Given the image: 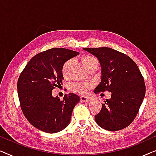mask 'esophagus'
I'll return each instance as SVG.
<instances>
[{"mask_svg": "<svg viewBox=\"0 0 156 156\" xmlns=\"http://www.w3.org/2000/svg\"><path fill=\"white\" fill-rule=\"evenodd\" d=\"M80 99H81V101L83 102H88V101H91V98L89 97H84V96H82V97H80Z\"/></svg>", "mask_w": 156, "mask_h": 156, "instance_id": "1", "label": "esophagus"}]
</instances>
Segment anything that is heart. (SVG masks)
<instances>
[{
  "instance_id": "heart-1",
  "label": "heart",
  "mask_w": 156,
  "mask_h": 156,
  "mask_svg": "<svg viewBox=\"0 0 156 156\" xmlns=\"http://www.w3.org/2000/svg\"><path fill=\"white\" fill-rule=\"evenodd\" d=\"M83 65L84 67L87 68V69L89 67H92L94 65H99V61L96 57L91 56V55H86V56L83 57L82 59ZM72 60L71 59H68L63 64L62 67V74L64 77H67L68 74V69H69V67L71 64ZM91 87L90 83L87 82H74L70 85V89L72 91H75L76 93L79 94H85L89 90V87Z\"/></svg>"
}]
</instances>
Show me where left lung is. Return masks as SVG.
I'll use <instances>...</instances> for the list:
<instances>
[{"instance_id":"8db88e82","label":"left lung","mask_w":156,"mask_h":156,"mask_svg":"<svg viewBox=\"0 0 156 156\" xmlns=\"http://www.w3.org/2000/svg\"><path fill=\"white\" fill-rule=\"evenodd\" d=\"M99 59L101 82L94 93L112 92L95 121L102 129L121 130L131 124L138 114L146 94L144 76L135 62L128 55L109 48H84Z\"/></svg>"}]
</instances>
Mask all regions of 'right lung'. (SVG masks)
<instances>
[{
  "label": "right lung",
  "instance_id": "right-lung-1",
  "mask_svg": "<svg viewBox=\"0 0 156 156\" xmlns=\"http://www.w3.org/2000/svg\"><path fill=\"white\" fill-rule=\"evenodd\" d=\"M78 54L65 48L50 49L35 55L20 74L17 89L20 108L27 121L40 131L55 133L69 124L80 97L70 93L60 100L52 94L62 84L63 64Z\"/></svg>",
  "mask_w": 156,
  "mask_h": 156
}]
</instances>
